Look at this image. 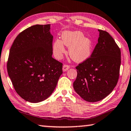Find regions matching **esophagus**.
Returning <instances> with one entry per match:
<instances>
[{
	"label": "esophagus",
	"instance_id": "34e87169",
	"mask_svg": "<svg viewBox=\"0 0 131 131\" xmlns=\"http://www.w3.org/2000/svg\"><path fill=\"white\" fill-rule=\"evenodd\" d=\"M70 68V66H69V65H64L63 66V72H65V71H66V70H68V69H69V68Z\"/></svg>",
	"mask_w": 131,
	"mask_h": 131
}]
</instances>
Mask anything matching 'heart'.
<instances>
[{
  "mask_svg": "<svg viewBox=\"0 0 131 131\" xmlns=\"http://www.w3.org/2000/svg\"><path fill=\"white\" fill-rule=\"evenodd\" d=\"M63 44L69 47L70 58L76 62H82L90 57L92 53L93 42L91 39L84 37L79 31H66L62 34V41L56 39L53 45V54L60 59L66 52Z\"/></svg>",
  "mask_w": 131,
  "mask_h": 131,
  "instance_id": "1",
  "label": "heart"
}]
</instances>
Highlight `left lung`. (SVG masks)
<instances>
[{
    "label": "left lung",
    "mask_w": 131,
    "mask_h": 131,
    "mask_svg": "<svg viewBox=\"0 0 131 131\" xmlns=\"http://www.w3.org/2000/svg\"><path fill=\"white\" fill-rule=\"evenodd\" d=\"M98 42L92 55L76 67L75 92L89 102L100 101L117 84L121 65V51L108 32L98 30Z\"/></svg>",
    "instance_id": "obj_1"
}]
</instances>
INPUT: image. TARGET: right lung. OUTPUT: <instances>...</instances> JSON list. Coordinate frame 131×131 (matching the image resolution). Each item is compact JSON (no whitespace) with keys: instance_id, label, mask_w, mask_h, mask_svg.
I'll return each instance as SVG.
<instances>
[{"instance_id":"obj_1","label":"right lung","mask_w":131,"mask_h":131,"mask_svg":"<svg viewBox=\"0 0 131 131\" xmlns=\"http://www.w3.org/2000/svg\"><path fill=\"white\" fill-rule=\"evenodd\" d=\"M50 24L39 25L21 32L10 48L7 63L16 92L31 103L50 96L63 73L62 64L52 57L53 36Z\"/></svg>"}]
</instances>
